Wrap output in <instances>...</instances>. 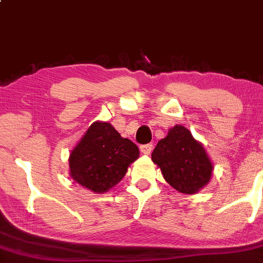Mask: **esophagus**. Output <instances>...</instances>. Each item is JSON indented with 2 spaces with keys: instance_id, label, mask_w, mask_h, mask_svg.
<instances>
[{
  "instance_id": "1",
  "label": "esophagus",
  "mask_w": 263,
  "mask_h": 263,
  "mask_svg": "<svg viewBox=\"0 0 263 263\" xmlns=\"http://www.w3.org/2000/svg\"><path fill=\"white\" fill-rule=\"evenodd\" d=\"M152 149H153V145H152V144L140 145V152H142L143 154H149Z\"/></svg>"
}]
</instances>
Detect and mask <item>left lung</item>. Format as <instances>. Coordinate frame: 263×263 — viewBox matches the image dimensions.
<instances>
[{
	"label": "left lung",
	"mask_w": 263,
	"mask_h": 263,
	"mask_svg": "<svg viewBox=\"0 0 263 263\" xmlns=\"http://www.w3.org/2000/svg\"><path fill=\"white\" fill-rule=\"evenodd\" d=\"M152 161L161 168L164 180L182 194H195L212 177L213 164L204 147L182 125L173 126L159 140Z\"/></svg>",
	"instance_id": "obj_1"
}]
</instances>
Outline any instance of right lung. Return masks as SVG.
Returning <instances> with one entry per match:
<instances>
[{
    "instance_id": "1",
    "label": "right lung",
    "mask_w": 263,
    "mask_h": 263,
    "mask_svg": "<svg viewBox=\"0 0 263 263\" xmlns=\"http://www.w3.org/2000/svg\"><path fill=\"white\" fill-rule=\"evenodd\" d=\"M139 157L132 140L123 138L109 123H93L69 156L76 182L93 192H106L125 176Z\"/></svg>"
}]
</instances>
